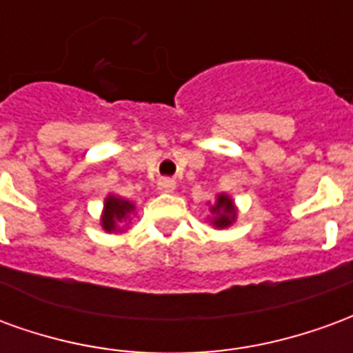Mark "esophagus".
<instances>
[{"label": "esophagus", "instance_id": "obj_1", "mask_svg": "<svg viewBox=\"0 0 353 353\" xmlns=\"http://www.w3.org/2000/svg\"><path fill=\"white\" fill-rule=\"evenodd\" d=\"M159 191L174 192L176 191V181H174V179H168V177H162L161 181H159Z\"/></svg>", "mask_w": 353, "mask_h": 353}]
</instances>
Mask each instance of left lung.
I'll return each mask as SVG.
<instances>
[{
	"instance_id": "8db88e82",
	"label": "left lung",
	"mask_w": 353,
	"mask_h": 353,
	"mask_svg": "<svg viewBox=\"0 0 353 353\" xmlns=\"http://www.w3.org/2000/svg\"><path fill=\"white\" fill-rule=\"evenodd\" d=\"M210 212L214 214V219H212V225L217 227V229H225V227H230L232 223L236 221V208H234V202L230 199L229 194H217V200L215 204L210 208Z\"/></svg>"
}]
</instances>
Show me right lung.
<instances>
[{
    "label": "right lung",
    "mask_w": 353,
    "mask_h": 353,
    "mask_svg": "<svg viewBox=\"0 0 353 353\" xmlns=\"http://www.w3.org/2000/svg\"><path fill=\"white\" fill-rule=\"evenodd\" d=\"M136 210V206L132 204L130 200L119 199L109 194L105 202H103V214H101V229L105 232H121L119 229V223H124L130 214Z\"/></svg>",
    "instance_id": "1"
}]
</instances>
